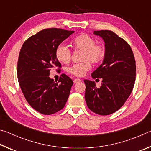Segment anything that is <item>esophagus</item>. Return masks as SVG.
<instances>
[{
  "instance_id": "1",
  "label": "esophagus",
  "mask_w": 151,
  "mask_h": 151,
  "mask_svg": "<svg viewBox=\"0 0 151 151\" xmlns=\"http://www.w3.org/2000/svg\"><path fill=\"white\" fill-rule=\"evenodd\" d=\"M73 82H74V83H80V82H81V80L80 78H75V80L73 81Z\"/></svg>"
}]
</instances>
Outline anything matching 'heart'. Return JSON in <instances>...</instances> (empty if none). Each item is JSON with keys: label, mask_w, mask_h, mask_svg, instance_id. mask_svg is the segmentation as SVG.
<instances>
[{"label": "heart", "mask_w": 151, "mask_h": 151, "mask_svg": "<svg viewBox=\"0 0 151 151\" xmlns=\"http://www.w3.org/2000/svg\"><path fill=\"white\" fill-rule=\"evenodd\" d=\"M74 47L76 49L84 50V62L74 64L68 68L70 74L77 76H83L91 68V62L98 63L103 59L105 55V49L103 45H96V41L93 37L86 34L78 35L72 40ZM56 58L58 61L68 63L71 59V51L67 46L60 44L55 51Z\"/></svg>", "instance_id": "1"}]
</instances>
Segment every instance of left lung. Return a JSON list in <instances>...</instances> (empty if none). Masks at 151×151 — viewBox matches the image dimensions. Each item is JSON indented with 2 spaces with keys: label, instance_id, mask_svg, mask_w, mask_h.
<instances>
[{
  "label": "left lung",
  "instance_id": "8db88e82",
  "mask_svg": "<svg viewBox=\"0 0 151 151\" xmlns=\"http://www.w3.org/2000/svg\"><path fill=\"white\" fill-rule=\"evenodd\" d=\"M104 42L103 63L91 74L102 78L100 88L94 81H84L88 109L100 115H109L121 109L133 89L136 76L134 57L129 45L111 30L94 31Z\"/></svg>",
  "mask_w": 151,
  "mask_h": 151
}]
</instances>
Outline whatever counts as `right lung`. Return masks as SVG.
I'll use <instances>...</instances> for the list:
<instances>
[{"label":"right lung","instance_id":"right-lung-1","mask_svg":"<svg viewBox=\"0 0 151 151\" xmlns=\"http://www.w3.org/2000/svg\"><path fill=\"white\" fill-rule=\"evenodd\" d=\"M75 31L47 29L29 38L22 45L17 64V77L27 101L40 113L50 115L65 106L73 82L65 74L57 81L50 70L61 65L55 51Z\"/></svg>","mask_w":151,"mask_h":151}]
</instances>
